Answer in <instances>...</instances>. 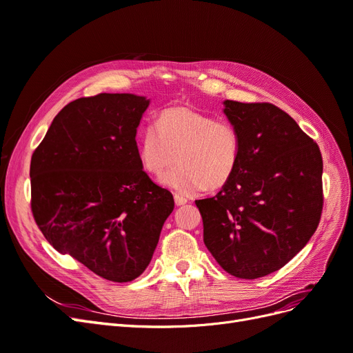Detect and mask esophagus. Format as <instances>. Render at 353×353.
<instances>
[{"label": "esophagus", "instance_id": "esophagus-1", "mask_svg": "<svg viewBox=\"0 0 353 353\" xmlns=\"http://www.w3.org/2000/svg\"><path fill=\"white\" fill-rule=\"evenodd\" d=\"M174 200H175V205H176V206H183V205H185V203L188 201L184 196H179V194H175V196H174Z\"/></svg>", "mask_w": 353, "mask_h": 353}]
</instances>
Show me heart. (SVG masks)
I'll return each instance as SVG.
<instances>
[{"instance_id": "b5f03b06", "label": "heart", "mask_w": 353, "mask_h": 353, "mask_svg": "<svg viewBox=\"0 0 353 353\" xmlns=\"http://www.w3.org/2000/svg\"><path fill=\"white\" fill-rule=\"evenodd\" d=\"M138 156L150 175L169 170L160 183L178 193L216 190L236 175L241 159V135L230 121L216 119L194 108L175 105L160 112L157 122L138 137Z\"/></svg>"}]
</instances>
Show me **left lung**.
Here are the masks:
<instances>
[{
  "instance_id": "left-lung-1",
  "label": "left lung",
  "mask_w": 353,
  "mask_h": 353,
  "mask_svg": "<svg viewBox=\"0 0 353 353\" xmlns=\"http://www.w3.org/2000/svg\"><path fill=\"white\" fill-rule=\"evenodd\" d=\"M241 159L216 196L196 200L203 241L228 274L265 276L293 259L323 212V157L293 117L271 103L223 101Z\"/></svg>"
}]
</instances>
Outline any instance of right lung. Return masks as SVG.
Segmentation results:
<instances>
[{"label":"right lung","instance_id":"right-lung-1","mask_svg":"<svg viewBox=\"0 0 353 353\" xmlns=\"http://www.w3.org/2000/svg\"><path fill=\"white\" fill-rule=\"evenodd\" d=\"M150 100L134 94L78 99L54 117L30 159V208L61 254L114 283L152 261L174 197L140 162L137 128Z\"/></svg>","mask_w":353,"mask_h":353}]
</instances>
